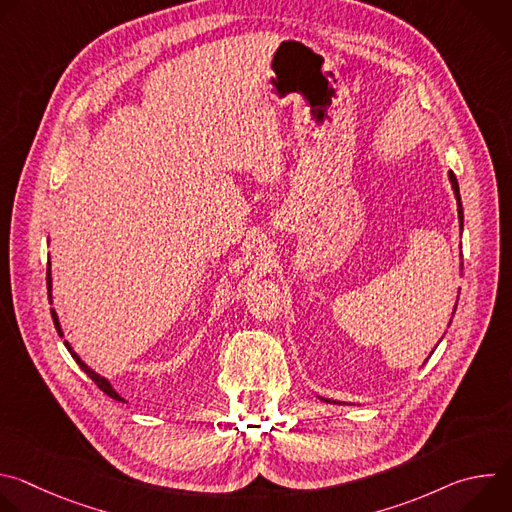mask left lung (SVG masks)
I'll return each instance as SVG.
<instances>
[{
  "label": "left lung",
  "mask_w": 512,
  "mask_h": 512,
  "mask_svg": "<svg viewBox=\"0 0 512 512\" xmlns=\"http://www.w3.org/2000/svg\"><path fill=\"white\" fill-rule=\"evenodd\" d=\"M450 182H452V188H454V194H456V200H458V216H460V227L464 225V210H462V200H460V188H458V180L454 176V172H450ZM324 401H330V399H324Z\"/></svg>",
  "instance_id": "left-lung-1"
}]
</instances>
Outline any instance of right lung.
<instances>
[{"label": "right lung", "instance_id": "1", "mask_svg": "<svg viewBox=\"0 0 512 512\" xmlns=\"http://www.w3.org/2000/svg\"><path fill=\"white\" fill-rule=\"evenodd\" d=\"M46 285H48V302L52 304V294H50V289H52V279H50V261H48V269H46ZM50 314H52V320H54V326H56L58 334L62 336V330H60V322H58V316H56L54 308L50 310ZM64 346L68 348V352L72 354V358H75V360H77V364H79V367H81V369H83V371L87 373V377H91V381H93V383H95V385H97V387H99V389H101V391H103L105 395H109V397H111V399H115V401H123V397H121V395H119V393H117V391H115V389L111 387V383H109L107 379H103L101 375H97V373H95L93 369H89V367H87V364H85V362H83V360L79 358V354H77L75 350H72V348H70V344H68L66 340H64Z\"/></svg>", "mask_w": 512, "mask_h": 512}]
</instances>
